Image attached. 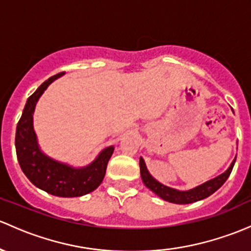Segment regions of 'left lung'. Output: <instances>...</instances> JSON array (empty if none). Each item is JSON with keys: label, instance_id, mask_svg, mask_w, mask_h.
<instances>
[{"label": "left lung", "instance_id": "8db88e82", "mask_svg": "<svg viewBox=\"0 0 251 251\" xmlns=\"http://www.w3.org/2000/svg\"><path fill=\"white\" fill-rule=\"evenodd\" d=\"M234 161H236V159L233 160L230 168H228L225 173L220 174V176L212 179V180L207 181V183L202 184V185L197 186V188L189 190V191H178V190L168 188V186L162 185L159 181L155 180V179L150 176V173L148 172L147 166L142 157L139 159V167H141V176L143 183L146 184L147 188H149L152 192H155L157 196L171 203L188 204V203H194L197 201H201L203 199H207L210 195L214 194L216 190L220 189L221 186H223V184L225 183V181L227 180L228 176H230L232 168H233L234 166Z\"/></svg>", "mask_w": 251, "mask_h": 251}]
</instances>
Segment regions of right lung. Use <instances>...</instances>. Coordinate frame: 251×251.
Masks as SVG:
<instances>
[{
    "instance_id": "add662e5",
    "label": "right lung",
    "mask_w": 251,
    "mask_h": 251,
    "mask_svg": "<svg viewBox=\"0 0 251 251\" xmlns=\"http://www.w3.org/2000/svg\"><path fill=\"white\" fill-rule=\"evenodd\" d=\"M61 75L63 73L50 77L27 99L17 126L15 149L21 170L33 185L54 196L78 197L99 188L104 178L114 147L105 148L90 166L80 170L68 167L42 154L37 146L32 114L39 96Z\"/></svg>"
}]
</instances>
